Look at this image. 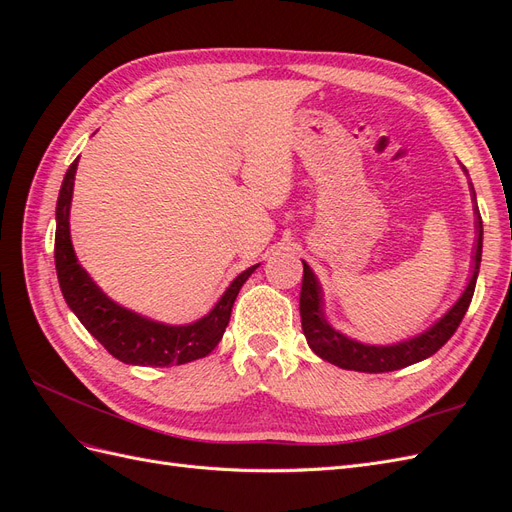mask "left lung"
I'll return each mask as SVG.
<instances>
[{
  "label": "left lung",
  "mask_w": 512,
  "mask_h": 512,
  "mask_svg": "<svg viewBox=\"0 0 512 512\" xmlns=\"http://www.w3.org/2000/svg\"><path fill=\"white\" fill-rule=\"evenodd\" d=\"M470 190L476 200L472 183H470ZM474 211H476V247H474V256H472V277H470L466 290L461 292L457 303L448 309V312L438 322H433L427 331H423L416 337L404 339V342L391 344V346L361 344V342H356V339H350L344 333L335 331L327 322V318H324L322 288L316 280V275L312 269H309L307 262H303V284H301L299 309H301L303 333H305L309 348H312L320 356V359L329 361L337 367L352 369V371H367V374L395 371V369L423 361L431 354H436L457 331L463 316H466V312H468L472 294L476 288L480 256H483V220H480L478 207H474Z\"/></svg>",
  "instance_id": "8db88e82"
}]
</instances>
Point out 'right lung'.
Here are the masks:
<instances>
[{
	"instance_id": "right-lung-1",
	"label": "right lung",
	"mask_w": 512,
	"mask_h": 512,
	"mask_svg": "<svg viewBox=\"0 0 512 512\" xmlns=\"http://www.w3.org/2000/svg\"><path fill=\"white\" fill-rule=\"evenodd\" d=\"M76 166H79V158L70 164L61 183L55 211V269L68 307L83 327L121 363L168 367L203 359L220 344L237 294L258 265L239 273L211 312L190 324L173 327V324L156 322L117 305L96 286L74 254L70 239V203Z\"/></svg>"
}]
</instances>
